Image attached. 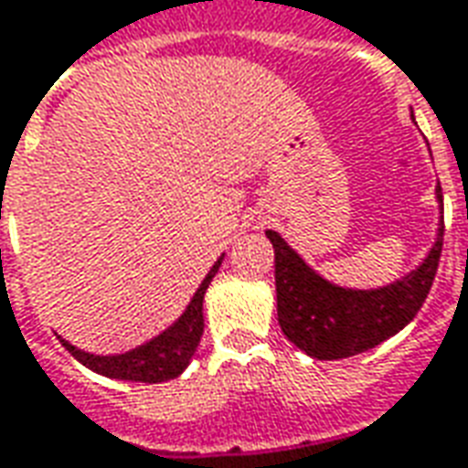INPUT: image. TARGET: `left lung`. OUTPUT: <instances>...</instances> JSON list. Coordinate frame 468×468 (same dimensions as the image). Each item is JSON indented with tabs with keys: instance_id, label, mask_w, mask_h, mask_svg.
<instances>
[{
	"instance_id": "8db88e82",
	"label": "left lung",
	"mask_w": 468,
	"mask_h": 468,
	"mask_svg": "<svg viewBox=\"0 0 468 468\" xmlns=\"http://www.w3.org/2000/svg\"><path fill=\"white\" fill-rule=\"evenodd\" d=\"M441 199V189H438ZM443 202V199H441ZM274 246L276 313L289 341L307 356L335 361L364 354L392 338L420 313L433 287L438 261L443 250V225L428 259L408 274L381 289H343L317 276L304 261L269 230Z\"/></svg>"
}]
</instances>
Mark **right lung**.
Instances as JSON below:
<instances>
[{
  "instance_id": "obj_1",
  "label": "right lung",
  "mask_w": 468,
  "mask_h": 468,
  "mask_svg": "<svg viewBox=\"0 0 468 468\" xmlns=\"http://www.w3.org/2000/svg\"><path fill=\"white\" fill-rule=\"evenodd\" d=\"M222 259L209 269L205 282L199 284L197 294L189 302V307L184 310L179 320L174 325L164 330L161 335H155L154 341H148L141 348H133L127 354L120 356H94L87 351H79L71 343L60 341L69 354L79 358L84 367L97 371L101 377H112V379L125 381H145V384H158V381H168L179 377L184 368L189 367L194 351L199 346V338L205 333V317H202V300L207 292L212 276L218 274Z\"/></svg>"
}]
</instances>
